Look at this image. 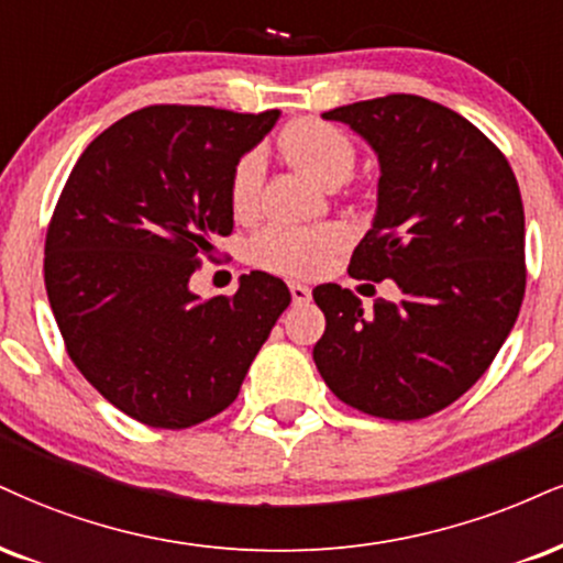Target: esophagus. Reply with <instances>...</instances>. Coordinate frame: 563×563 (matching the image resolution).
Returning <instances> with one entry per match:
<instances>
[{
	"label": "esophagus",
	"mask_w": 563,
	"mask_h": 563,
	"mask_svg": "<svg viewBox=\"0 0 563 563\" xmlns=\"http://www.w3.org/2000/svg\"><path fill=\"white\" fill-rule=\"evenodd\" d=\"M290 299H294V303H307L311 299V290L301 283H290Z\"/></svg>",
	"instance_id": "esophagus-1"
}]
</instances>
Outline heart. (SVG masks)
<instances>
[{
    "label": "heart",
    "instance_id": "heart-1",
    "mask_svg": "<svg viewBox=\"0 0 563 563\" xmlns=\"http://www.w3.org/2000/svg\"><path fill=\"white\" fill-rule=\"evenodd\" d=\"M283 152L299 170L322 186H341L356 167V146L341 128L317 118H301L286 128L280 139ZM264 180V154L249 148L241 154L228 178V201L235 217H252L260 207ZM349 246V230L338 222L296 228L286 222H269L252 239V260L264 269L314 277L324 273L343 249Z\"/></svg>",
    "mask_w": 563,
    "mask_h": 563
}]
</instances>
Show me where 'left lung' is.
Here are the masks:
<instances>
[{"instance_id":"obj_1","label":"left lung","mask_w":563,"mask_h":563,"mask_svg":"<svg viewBox=\"0 0 563 563\" xmlns=\"http://www.w3.org/2000/svg\"><path fill=\"white\" fill-rule=\"evenodd\" d=\"M380 159L377 212L349 275L390 277L401 299L364 311L354 290H311L324 314L314 364L369 417L424 419L490 367L527 286L525 207L504 152L449 107L388 93L324 112Z\"/></svg>"}]
</instances>
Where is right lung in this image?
<instances>
[{
  "label": "right lung",
  "mask_w": 563,
  "mask_h": 563,
  "mask_svg": "<svg viewBox=\"0 0 563 563\" xmlns=\"http://www.w3.org/2000/svg\"><path fill=\"white\" fill-rule=\"evenodd\" d=\"M277 110L152 104L80 154L54 207L44 283L67 356L135 422L186 430L225 411L288 309L280 277L201 299L188 280L233 233L228 178Z\"/></svg>",
  "instance_id": "add662e5"
}]
</instances>
